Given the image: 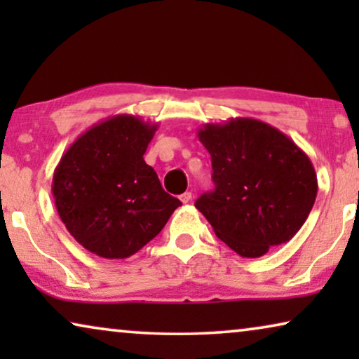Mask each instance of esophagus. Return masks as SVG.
Masks as SVG:
<instances>
[{"label":"esophagus","mask_w":359,"mask_h":359,"mask_svg":"<svg viewBox=\"0 0 359 359\" xmlns=\"http://www.w3.org/2000/svg\"><path fill=\"white\" fill-rule=\"evenodd\" d=\"M180 199H181V203L186 204V203H189L191 199H193V194H191L189 191H186V193H183V194L180 196Z\"/></svg>","instance_id":"34e87169"}]
</instances>
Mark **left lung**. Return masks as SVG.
<instances>
[{"label": "left lung", "instance_id": "8db88e82", "mask_svg": "<svg viewBox=\"0 0 359 359\" xmlns=\"http://www.w3.org/2000/svg\"><path fill=\"white\" fill-rule=\"evenodd\" d=\"M198 137L210 154L215 189L194 205L215 235L243 258L289 242L316 203L309 156L276 127L250 117L205 124Z\"/></svg>", "mask_w": 359, "mask_h": 359}]
</instances>
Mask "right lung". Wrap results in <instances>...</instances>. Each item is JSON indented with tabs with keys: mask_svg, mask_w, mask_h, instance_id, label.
<instances>
[{
	"mask_svg": "<svg viewBox=\"0 0 359 359\" xmlns=\"http://www.w3.org/2000/svg\"><path fill=\"white\" fill-rule=\"evenodd\" d=\"M156 129L137 116L117 114L88 129L62 155L52 181L55 208L88 252L129 258L181 205L144 160Z\"/></svg>",
	"mask_w": 359,
	"mask_h": 359,
	"instance_id": "obj_1",
	"label": "right lung"
}]
</instances>
